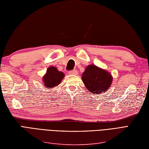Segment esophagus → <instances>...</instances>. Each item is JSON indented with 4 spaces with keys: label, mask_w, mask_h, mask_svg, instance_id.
<instances>
[{
    "label": "esophagus",
    "mask_w": 149,
    "mask_h": 149,
    "mask_svg": "<svg viewBox=\"0 0 149 149\" xmlns=\"http://www.w3.org/2000/svg\"><path fill=\"white\" fill-rule=\"evenodd\" d=\"M69 73H70V74H72V75H77L78 72L77 70H72V71H70V72H69Z\"/></svg>",
    "instance_id": "obj_1"
}]
</instances>
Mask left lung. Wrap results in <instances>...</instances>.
<instances>
[{"label":"left lung","mask_w":149,"mask_h":149,"mask_svg":"<svg viewBox=\"0 0 149 149\" xmlns=\"http://www.w3.org/2000/svg\"><path fill=\"white\" fill-rule=\"evenodd\" d=\"M81 79L89 92L94 94L104 93L112 81L111 75L107 71L95 65H89L86 68Z\"/></svg>","instance_id":"1"}]
</instances>
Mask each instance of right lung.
<instances>
[{"mask_svg": "<svg viewBox=\"0 0 149 149\" xmlns=\"http://www.w3.org/2000/svg\"><path fill=\"white\" fill-rule=\"evenodd\" d=\"M64 77V74L63 72L57 71L56 67L51 66L47 70V73L43 77V81L44 85L48 87L47 88H52L59 85Z\"/></svg>", "mask_w": 149, "mask_h": 149, "instance_id": "right-lung-1", "label": "right lung"}]
</instances>
